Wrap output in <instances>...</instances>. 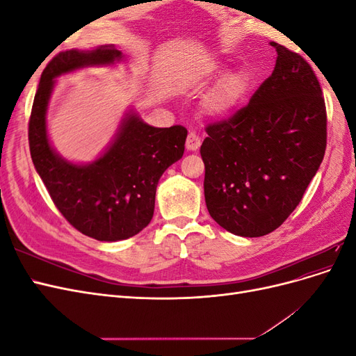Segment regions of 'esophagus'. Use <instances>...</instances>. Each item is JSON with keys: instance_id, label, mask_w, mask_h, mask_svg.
<instances>
[{"instance_id": "34e87169", "label": "esophagus", "mask_w": 356, "mask_h": 356, "mask_svg": "<svg viewBox=\"0 0 356 356\" xmlns=\"http://www.w3.org/2000/svg\"><path fill=\"white\" fill-rule=\"evenodd\" d=\"M199 147H200L199 135L195 132H190L186 139V148L188 149V152H196V149H199Z\"/></svg>"}]
</instances>
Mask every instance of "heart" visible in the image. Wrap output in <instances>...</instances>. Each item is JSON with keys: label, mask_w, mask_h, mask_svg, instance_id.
<instances>
[{"label": "heart", "mask_w": 356, "mask_h": 356, "mask_svg": "<svg viewBox=\"0 0 356 356\" xmlns=\"http://www.w3.org/2000/svg\"><path fill=\"white\" fill-rule=\"evenodd\" d=\"M225 70L227 67L224 63L211 62L199 70L193 80V86L199 90L207 89L212 81L225 72ZM250 86L251 81L245 71L234 70L225 74L204 98V111L215 118H227L233 115L243 104L248 92H250Z\"/></svg>", "instance_id": "1"}]
</instances>
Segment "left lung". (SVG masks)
Listing matches in <instances>:
<instances>
[{"instance_id":"1","label":"left lung","mask_w":356,"mask_h":356,"mask_svg":"<svg viewBox=\"0 0 356 356\" xmlns=\"http://www.w3.org/2000/svg\"><path fill=\"white\" fill-rule=\"evenodd\" d=\"M276 65L245 108L207 127L200 147L204 202L222 229L258 238L296 209L327 147L325 102L315 72L270 42Z\"/></svg>"}]
</instances>
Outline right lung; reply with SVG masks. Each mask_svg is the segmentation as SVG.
<instances>
[{
    "label": "right lung",
    "instance_id": "obj_1",
    "mask_svg": "<svg viewBox=\"0 0 356 356\" xmlns=\"http://www.w3.org/2000/svg\"><path fill=\"white\" fill-rule=\"evenodd\" d=\"M123 58L113 44L56 55L41 74L28 131L32 163L60 213L79 232L102 242L124 241L147 227L159 179L184 154L187 138L186 127H154L131 108L111 143L89 163L56 152L47 131L56 79L89 67H114Z\"/></svg>",
    "mask_w": 356,
    "mask_h": 356
}]
</instances>
